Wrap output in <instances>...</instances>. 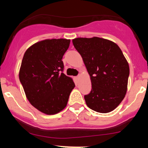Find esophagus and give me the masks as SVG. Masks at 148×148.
I'll use <instances>...</instances> for the list:
<instances>
[{"label":"esophagus","mask_w":148,"mask_h":148,"mask_svg":"<svg viewBox=\"0 0 148 148\" xmlns=\"http://www.w3.org/2000/svg\"><path fill=\"white\" fill-rule=\"evenodd\" d=\"M79 75H78L77 76H76V79H79Z\"/></svg>","instance_id":"34e87169"}]
</instances>
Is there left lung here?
<instances>
[{
  "label": "left lung",
  "mask_w": 148,
  "mask_h": 148,
  "mask_svg": "<svg viewBox=\"0 0 148 148\" xmlns=\"http://www.w3.org/2000/svg\"><path fill=\"white\" fill-rule=\"evenodd\" d=\"M72 43L90 76L91 91L84 96L87 106L99 113L113 111L126 95L130 76L121 49L114 42L97 37L76 38Z\"/></svg>",
  "instance_id": "8db88e82"
}]
</instances>
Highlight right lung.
<instances>
[{"label":"right lung","mask_w":148,"mask_h":148,"mask_svg":"<svg viewBox=\"0 0 148 148\" xmlns=\"http://www.w3.org/2000/svg\"><path fill=\"white\" fill-rule=\"evenodd\" d=\"M70 40L52 39L39 42L25 52L19 80L27 99L42 113L53 115L65 108L75 84L63 73L62 58Z\"/></svg>","instance_id":"right-lung-1"}]
</instances>
